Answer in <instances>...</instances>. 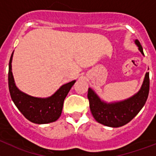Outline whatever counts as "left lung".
<instances>
[{
  "mask_svg": "<svg viewBox=\"0 0 156 156\" xmlns=\"http://www.w3.org/2000/svg\"><path fill=\"white\" fill-rule=\"evenodd\" d=\"M135 43L144 55L140 42L136 40ZM149 73H147L138 93L127 100L112 104L101 101L98 95L90 88H88L87 98L94 118L99 123L111 127H119L128 123L137 115L145 104L149 93Z\"/></svg>",
  "mask_w": 156,
  "mask_h": 156,
  "instance_id": "8db88e82",
  "label": "left lung"
}]
</instances>
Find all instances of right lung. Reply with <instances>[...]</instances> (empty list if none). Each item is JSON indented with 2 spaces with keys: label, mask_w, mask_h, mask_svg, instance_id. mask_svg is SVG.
<instances>
[{
  "label": "right lung",
  "mask_w": 156,
  "mask_h": 156,
  "mask_svg": "<svg viewBox=\"0 0 156 156\" xmlns=\"http://www.w3.org/2000/svg\"><path fill=\"white\" fill-rule=\"evenodd\" d=\"M12 55L13 52L9 61L8 87L11 98L18 109L28 120L37 124H44L57 120L62 114L66 95L76 80L64 84L52 96L47 98L31 97L20 91L16 87L12 72Z\"/></svg>",
  "instance_id": "add662e5"
}]
</instances>
